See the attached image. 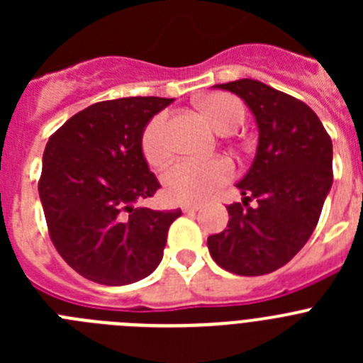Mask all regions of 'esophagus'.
Here are the masks:
<instances>
[{
  "instance_id": "obj_1",
  "label": "esophagus",
  "mask_w": 363,
  "mask_h": 363,
  "mask_svg": "<svg viewBox=\"0 0 363 363\" xmlns=\"http://www.w3.org/2000/svg\"><path fill=\"white\" fill-rule=\"evenodd\" d=\"M182 211H184V213H196V211H200V205H198V203H184V205H182Z\"/></svg>"
}]
</instances>
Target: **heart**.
<instances>
[{
    "mask_svg": "<svg viewBox=\"0 0 363 363\" xmlns=\"http://www.w3.org/2000/svg\"><path fill=\"white\" fill-rule=\"evenodd\" d=\"M201 116L218 133H233L242 125L243 105L229 94H209L198 101ZM142 149L150 165H163L171 158V142L165 114H158L147 123L142 136ZM233 178V165L223 158L194 162L182 160L163 172V191L171 201L200 203Z\"/></svg>",
    "mask_w": 363,
    "mask_h": 363,
    "instance_id": "obj_1",
    "label": "heart"
}]
</instances>
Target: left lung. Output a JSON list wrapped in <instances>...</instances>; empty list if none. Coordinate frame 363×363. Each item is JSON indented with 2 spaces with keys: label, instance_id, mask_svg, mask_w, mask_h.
<instances>
[{
  "label": "left lung",
  "instance_id": "left-lung-1",
  "mask_svg": "<svg viewBox=\"0 0 363 363\" xmlns=\"http://www.w3.org/2000/svg\"><path fill=\"white\" fill-rule=\"evenodd\" d=\"M214 89L245 101L258 127V147L236 184L242 203L227 207V229L209 236L207 247L225 271L269 274L306 245L318 223L333 185V142L303 101L265 83L243 78Z\"/></svg>",
  "mask_w": 363,
  "mask_h": 363
}]
</instances>
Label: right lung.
Here are the masks:
<instances>
[{
  "label": "right lung",
  "instance_id": "add662e5",
  "mask_svg": "<svg viewBox=\"0 0 363 363\" xmlns=\"http://www.w3.org/2000/svg\"><path fill=\"white\" fill-rule=\"evenodd\" d=\"M174 98H120L74 114L43 152L40 200L50 240L86 280L129 285L163 258L182 211L134 207L160 189L142 149L147 123Z\"/></svg>",
  "mask_w": 363,
  "mask_h": 363
}]
</instances>
